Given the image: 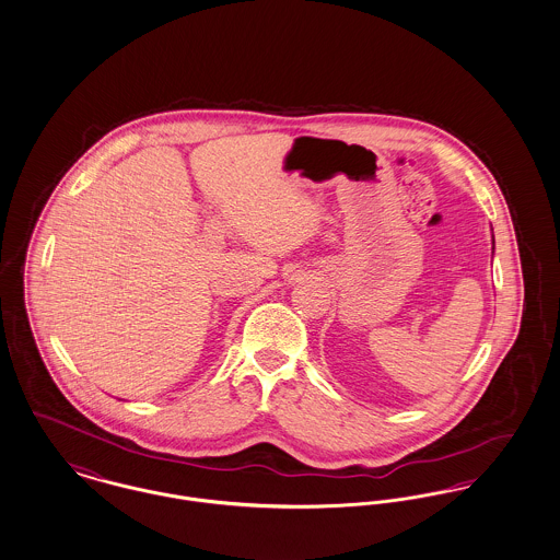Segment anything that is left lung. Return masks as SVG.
<instances>
[{"instance_id": "left-lung-1", "label": "left lung", "mask_w": 560, "mask_h": 560, "mask_svg": "<svg viewBox=\"0 0 560 560\" xmlns=\"http://www.w3.org/2000/svg\"><path fill=\"white\" fill-rule=\"evenodd\" d=\"M493 250H495V237H493Z\"/></svg>"}]
</instances>
